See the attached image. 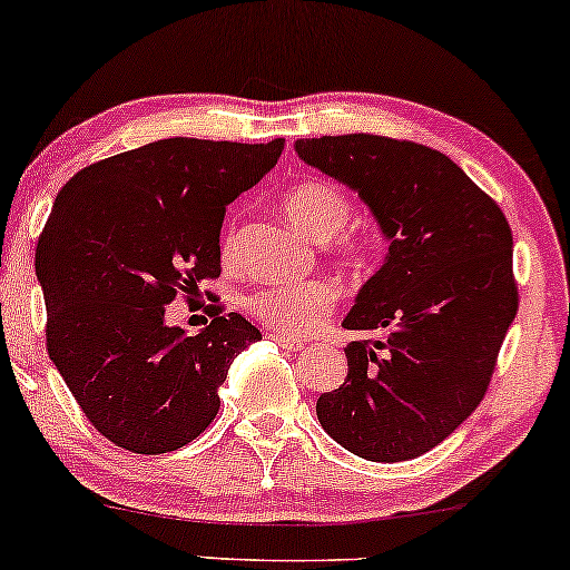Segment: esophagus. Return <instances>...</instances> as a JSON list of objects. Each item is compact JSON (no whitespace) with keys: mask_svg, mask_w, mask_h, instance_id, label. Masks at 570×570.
Masks as SVG:
<instances>
[{"mask_svg":"<svg viewBox=\"0 0 570 570\" xmlns=\"http://www.w3.org/2000/svg\"><path fill=\"white\" fill-rule=\"evenodd\" d=\"M272 340H275V345L287 350V353H298V350H303V340H295L291 334H272Z\"/></svg>","mask_w":570,"mask_h":570,"instance_id":"1","label":"esophagus"}]
</instances>
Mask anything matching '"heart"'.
I'll return each mask as SVG.
<instances>
[{
	"instance_id": "b5f03b06",
	"label": "heart",
	"mask_w": 570,
	"mask_h": 570,
	"mask_svg": "<svg viewBox=\"0 0 570 570\" xmlns=\"http://www.w3.org/2000/svg\"><path fill=\"white\" fill-rule=\"evenodd\" d=\"M285 209L291 220L316 240L338 236L353 220V199L337 184L324 181V178L295 184L285 197ZM337 252L347 264H365L373 252V240L368 236L343 233L337 240ZM220 254L225 262H230L236 254L233 228H225L223 233ZM334 301H337V291L332 283L301 279V283H279L254 293L252 311L272 330L283 334H308L332 314Z\"/></svg>"
}]
</instances>
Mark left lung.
<instances>
[{
    "label": "left lung",
    "mask_w": 570,
    "mask_h": 570,
    "mask_svg": "<svg viewBox=\"0 0 570 570\" xmlns=\"http://www.w3.org/2000/svg\"><path fill=\"white\" fill-rule=\"evenodd\" d=\"M308 166L357 191L389 240L342 326L381 330L345 347L347 379L316 415L368 462H407L482 402L517 316L513 236L501 207L431 147L379 135L298 139Z\"/></svg>",
    "instance_id": "obj_1"
}]
</instances>
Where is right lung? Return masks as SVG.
Returning a JSON list of instances; mask_svg holds the SVG:
<instances>
[{
    "label": "right lung",
    "mask_w": 570,
    "mask_h": 570,
    "mask_svg": "<svg viewBox=\"0 0 570 570\" xmlns=\"http://www.w3.org/2000/svg\"><path fill=\"white\" fill-rule=\"evenodd\" d=\"M267 145L170 137L82 168L38 238L46 347L85 417L116 446L166 454L205 433L217 389L262 332L209 306L194 337L166 324L176 295L220 277L225 207L283 155Z\"/></svg>",
    "instance_id": "right-lung-1"
}]
</instances>
